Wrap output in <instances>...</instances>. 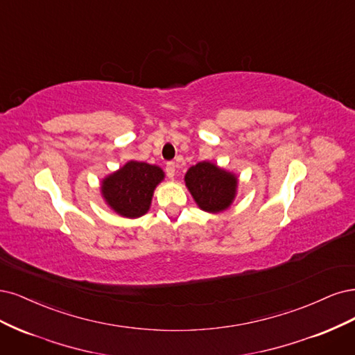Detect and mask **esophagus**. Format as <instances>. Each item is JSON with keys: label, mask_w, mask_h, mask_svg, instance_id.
<instances>
[{"label": "esophagus", "mask_w": 355, "mask_h": 355, "mask_svg": "<svg viewBox=\"0 0 355 355\" xmlns=\"http://www.w3.org/2000/svg\"><path fill=\"white\" fill-rule=\"evenodd\" d=\"M175 168H177L175 162H168V164H166L165 171H166V175H168L169 178H174V175H175Z\"/></svg>", "instance_id": "obj_1"}]
</instances>
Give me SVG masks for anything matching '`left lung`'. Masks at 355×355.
Instances as JSON below:
<instances>
[{
  "instance_id": "8db88e82",
  "label": "left lung",
  "mask_w": 355,
  "mask_h": 355,
  "mask_svg": "<svg viewBox=\"0 0 355 355\" xmlns=\"http://www.w3.org/2000/svg\"><path fill=\"white\" fill-rule=\"evenodd\" d=\"M186 186L198 207L207 212H221L234 200L237 177L211 162L191 166L184 177Z\"/></svg>"
}]
</instances>
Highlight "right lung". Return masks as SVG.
I'll return each instance as SVG.
<instances>
[{
  "label": "right lung",
  "instance_id": "1",
  "mask_svg": "<svg viewBox=\"0 0 355 355\" xmlns=\"http://www.w3.org/2000/svg\"><path fill=\"white\" fill-rule=\"evenodd\" d=\"M164 177L156 165L130 161L101 181V194L116 214L139 218L150 208L153 191Z\"/></svg>",
  "mask_w": 355,
  "mask_h": 355
}]
</instances>
